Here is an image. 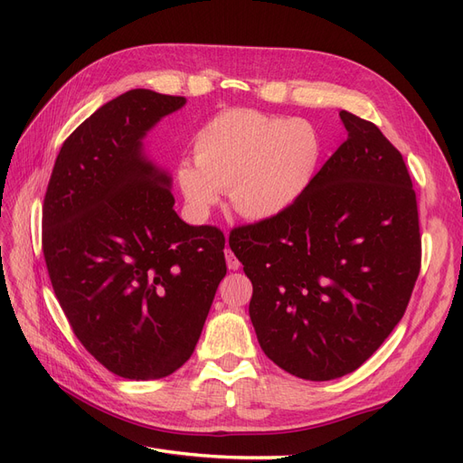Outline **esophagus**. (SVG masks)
Returning <instances> with one entry per match:
<instances>
[{
	"mask_svg": "<svg viewBox=\"0 0 463 463\" xmlns=\"http://www.w3.org/2000/svg\"><path fill=\"white\" fill-rule=\"evenodd\" d=\"M223 253H226V262H228V269L230 270H237V269H240V260H237V257L233 255V250L228 247L226 250H223Z\"/></svg>",
	"mask_w": 463,
	"mask_h": 463,
	"instance_id": "1",
	"label": "esophagus"
}]
</instances>
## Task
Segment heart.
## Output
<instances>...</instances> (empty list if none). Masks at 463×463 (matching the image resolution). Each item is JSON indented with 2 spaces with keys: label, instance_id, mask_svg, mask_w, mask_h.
Listing matches in <instances>:
<instances>
[{
  "label": "heart",
  "instance_id": "obj_1",
  "mask_svg": "<svg viewBox=\"0 0 463 463\" xmlns=\"http://www.w3.org/2000/svg\"><path fill=\"white\" fill-rule=\"evenodd\" d=\"M194 164L181 162L177 184L194 214H206L228 191L232 208L266 220L296 203L320 158L318 135L303 119H284L250 108H232L194 135Z\"/></svg>",
  "mask_w": 463,
  "mask_h": 463
}]
</instances>
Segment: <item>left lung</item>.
Masks as SVG:
<instances>
[{
  "label": "left lung",
  "mask_w": 463,
  "mask_h": 463,
  "mask_svg": "<svg viewBox=\"0 0 463 463\" xmlns=\"http://www.w3.org/2000/svg\"><path fill=\"white\" fill-rule=\"evenodd\" d=\"M347 138L274 218L230 232L253 284L262 352L305 381L365 363L402 320L421 270L411 177L374 123L342 109Z\"/></svg>",
  "instance_id": "8db88e82"
}]
</instances>
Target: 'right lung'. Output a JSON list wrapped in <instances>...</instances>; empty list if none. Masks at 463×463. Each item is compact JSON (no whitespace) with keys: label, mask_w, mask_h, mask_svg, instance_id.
Masks as SVG:
<instances>
[{"label":"right lung","mask_w":463,"mask_h":463,"mask_svg":"<svg viewBox=\"0 0 463 463\" xmlns=\"http://www.w3.org/2000/svg\"><path fill=\"white\" fill-rule=\"evenodd\" d=\"M184 96L135 89L65 138L42 206L52 288L79 342L118 376L154 381L193 355L226 276V237L189 226L141 138Z\"/></svg>","instance_id":"add662e5"}]
</instances>
